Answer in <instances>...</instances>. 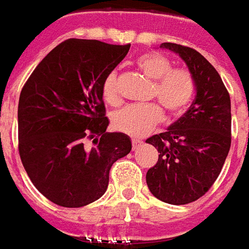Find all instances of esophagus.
I'll return each mask as SVG.
<instances>
[{"label":"esophagus","instance_id":"34e87169","mask_svg":"<svg viewBox=\"0 0 249 249\" xmlns=\"http://www.w3.org/2000/svg\"><path fill=\"white\" fill-rule=\"evenodd\" d=\"M131 143H133V149H137V147L141 145L142 142L138 141V140H133V141H131Z\"/></svg>","mask_w":249,"mask_h":249}]
</instances>
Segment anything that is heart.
Listing matches in <instances>:
<instances>
[{
	"label": "heart",
	"instance_id": "heart-1",
	"mask_svg": "<svg viewBox=\"0 0 249 249\" xmlns=\"http://www.w3.org/2000/svg\"><path fill=\"white\" fill-rule=\"evenodd\" d=\"M137 66L147 78L153 80L152 97L157 100L169 116L180 115L191 103L195 81L186 69H172V62L159 53H146L137 59ZM102 95L108 104L119 103L116 71L108 73L102 85ZM162 121V111L156 104L126 106L111 116L112 127L130 137L140 138L152 131Z\"/></svg>",
	"mask_w": 249,
	"mask_h": 249
}]
</instances>
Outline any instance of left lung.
Returning <instances> with one entry per match:
<instances>
[{"label":"left lung","mask_w":249,"mask_h":249,"mask_svg":"<svg viewBox=\"0 0 249 249\" xmlns=\"http://www.w3.org/2000/svg\"><path fill=\"white\" fill-rule=\"evenodd\" d=\"M184 61L195 81L191 106L167 131L147 138L159 160L146 174L150 193L171 205H187L209 191L231 149V97L218 71L196 50L161 43Z\"/></svg>","instance_id":"obj_1"}]
</instances>
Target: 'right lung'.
I'll use <instances>...</instances> for the list:
<instances>
[{
  "label": "right lung",
  "instance_id": "add662e5",
  "mask_svg": "<svg viewBox=\"0 0 249 249\" xmlns=\"http://www.w3.org/2000/svg\"><path fill=\"white\" fill-rule=\"evenodd\" d=\"M128 50L68 39L43 58L20 93V159L36 190L55 205L82 207L102 198L112 164L131 150L128 135L107 133L102 95L104 78Z\"/></svg>",
  "mask_w": 249,
  "mask_h": 249
}]
</instances>
